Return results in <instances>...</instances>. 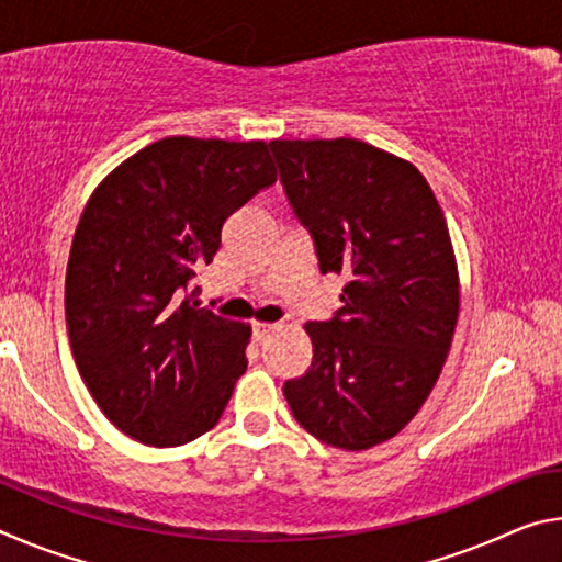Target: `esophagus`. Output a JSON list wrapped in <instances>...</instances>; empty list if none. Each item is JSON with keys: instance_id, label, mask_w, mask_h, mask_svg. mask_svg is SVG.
I'll list each match as a JSON object with an SVG mask.
<instances>
[{"instance_id": "obj_1", "label": "esophagus", "mask_w": 562, "mask_h": 562, "mask_svg": "<svg viewBox=\"0 0 562 562\" xmlns=\"http://www.w3.org/2000/svg\"><path fill=\"white\" fill-rule=\"evenodd\" d=\"M280 325H272V322H258V325H255V337H258V339L270 337V331H274Z\"/></svg>"}]
</instances>
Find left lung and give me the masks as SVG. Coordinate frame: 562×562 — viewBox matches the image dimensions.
Returning a JSON list of instances; mask_svg holds the SVG:
<instances>
[{
	"label": "left lung",
	"instance_id": "obj_1",
	"mask_svg": "<svg viewBox=\"0 0 562 562\" xmlns=\"http://www.w3.org/2000/svg\"><path fill=\"white\" fill-rule=\"evenodd\" d=\"M322 274H345L341 307L307 322L312 364L284 382L302 429L364 451L429 398L459 319V268L431 186L408 160L357 138L272 140Z\"/></svg>",
	"mask_w": 562,
	"mask_h": 562
}]
</instances>
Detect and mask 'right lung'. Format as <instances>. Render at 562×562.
<instances>
[{"label":"right lung","mask_w":562,"mask_h":562,"mask_svg":"<svg viewBox=\"0 0 562 562\" xmlns=\"http://www.w3.org/2000/svg\"><path fill=\"white\" fill-rule=\"evenodd\" d=\"M268 148L160 138L113 168L83 207L66 268V329L93 402L131 439L158 449L198 439L245 374L250 325L186 297L227 217L278 180Z\"/></svg>","instance_id":"obj_1"}]
</instances>
